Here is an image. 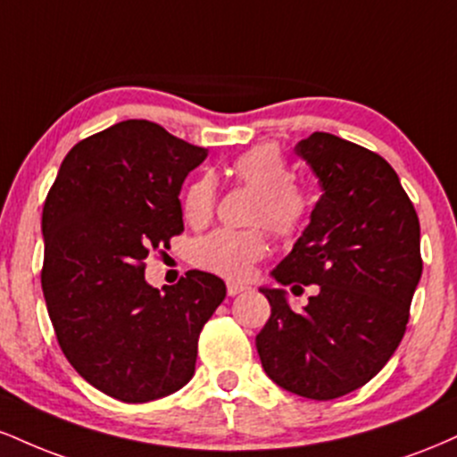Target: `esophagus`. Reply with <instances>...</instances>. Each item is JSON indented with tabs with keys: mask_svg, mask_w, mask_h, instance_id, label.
I'll list each match as a JSON object with an SVG mask.
<instances>
[{
	"mask_svg": "<svg viewBox=\"0 0 457 457\" xmlns=\"http://www.w3.org/2000/svg\"><path fill=\"white\" fill-rule=\"evenodd\" d=\"M246 290H249V286H246V283L232 281V279L228 281V295L229 296H238V295H243V292H246Z\"/></svg>",
	"mask_w": 457,
	"mask_h": 457,
	"instance_id": "esophagus-1",
	"label": "esophagus"
}]
</instances>
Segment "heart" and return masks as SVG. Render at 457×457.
I'll return each mask as SVG.
<instances>
[{
    "instance_id": "obj_1",
    "label": "heart",
    "mask_w": 457,
    "mask_h": 457,
    "mask_svg": "<svg viewBox=\"0 0 457 457\" xmlns=\"http://www.w3.org/2000/svg\"><path fill=\"white\" fill-rule=\"evenodd\" d=\"M236 180L260 193L253 208V223H264L272 232L290 238L298 234L309 217L307 195L295 185V174L275 145L246 150L232 162ZM217 185L212 176H199L187 187L182 212L187 221L204 225L214 211ZM269 253V236L262 228L214 229L193 246V262L204 270L228 279H245L253 266Z\"/></svg>"
}]
</instances>
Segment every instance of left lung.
Returning <instances> with one entry per match:
<instances>
[{
    "instance_id": "left-lung-1",
    "label": "left lung",
    "mask_w": 457,
    "mask_h": 457,
    "mask_svg": "<svg viewBox=\"0 0 457 457\" xmlns=\"http://www.w3.org/2000/svg\"><path fill=\"white\" fill-rule=\"evenodd\" d=\"M295 152L322 195L272 277L281 286L316 283L318 292L295 312L286 290L260 287L270 318L255 345L272 382L324 402L370 382L400 345L423 270L421 229L380 154L330 133L309 135Z\"/></svg>"
}]
</instances>
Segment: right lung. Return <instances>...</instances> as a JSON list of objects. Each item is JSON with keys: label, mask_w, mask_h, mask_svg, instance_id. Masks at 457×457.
Masks as SVG:
<instances>
[{"label": "right lung", "mask_w": 457, "mask_h": 457, "mask_svg": "<svg viewBox=\"0 0 457 457\" xmlns=\"http://www.w3.org/2000/svg\"><path fill=\"white\" fill-rule=\"evenodd\" d=\"M208 156L148 120L79 141L45 199L43 292L57 344L98 391L159 400L195 374L197 339L225 283L188 270L162 292L144 260L185 229L180 188Z\"/></svg>", "instance_id": "add662e5"}]
</instances>
